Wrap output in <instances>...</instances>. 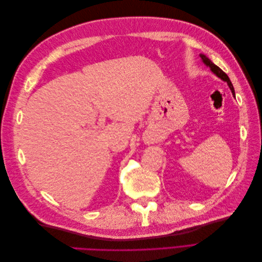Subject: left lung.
I'll list each match as a JSON object with an SVG mask.
<instances>
[{"mask_svg":"<svg viewBox=\"0 0 262 262\" xmlns=\"http://www.w3.org/2000/svg\"><path fill=\"white\" fill-rule=\"evenodd\" d=\"M200 58H201V60H202V62L204 63L205 66L207 67H209L210 69H211V71L212 72L215 74L217 77H220L221 80H223L224 82H226L227 83V85H228V87L229 89H231V91H232V94L234 95L235 96V91H234V87H233V84H232V82H231V80H229V77L227 76V74L226 73H224L223 71H222L217 66H215L214 64V63L207 57V55H204V54H200Z\"/></svg>","mask_w":262,"mask_h":262,"instance_id":"left-lung-1","label":"left lung"}]
</instances>
